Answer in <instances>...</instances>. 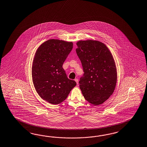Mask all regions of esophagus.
<instances>
[{
    "instance_id": "esophagus-1",
    "label": "esophagus",
    "mask_w": 147,
    "mask_h": 147,
    "mask_svg": "<svg viewBox=\"0 0 147 147\" xmlns=\"http://www.w3.org/2000/svg\"><path fill=\"white\" fill-rule=\"evenodd\" d=\"M75 81L76 83H77V84L78 85V79H77V78H76V79H75Z\"/></svg>"
}]
</instances>
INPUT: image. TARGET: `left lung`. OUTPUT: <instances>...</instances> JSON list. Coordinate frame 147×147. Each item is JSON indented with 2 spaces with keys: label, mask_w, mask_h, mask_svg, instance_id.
<instances>
[{
  "label": "left lung",
  "mask_w": 147,
  "mask_h": 147,
  "mask_svg": "<svg viewBox=\"0 0 147 147\" xmlns=\"http://www.w3.org/2000/svg\"><path fill=\"white\" fill-rule=\"evenodd\" d=\"M76 49L83 67L79 87L83 96L92 105L103 103L113 93L117 71L113 57L101 42L79 41Z\"/></svg>",
  "instance_id": "8db88e82"
}]
</instances>
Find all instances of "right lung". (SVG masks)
Listing matches in <instances>:
<instances>
[{
    "label": "right lung",
    "mask_w": 147,
    "mask_h": 147,
    "mask_svg": "<svg viewBox=\"0 0 147 147\" xmlns=\"http://www.w3.org/2000/svg\"><path fill=\"white\" fill-rule=\"evenodd\" d=\"M72 48V42L49 39L35 54L32 67L34 86L39 96L51 104L64 101L76 85L75 81L68 79L62 67Z\"/></svg>",
    "instance_id": "right-lung-1"
}]
</instances>
